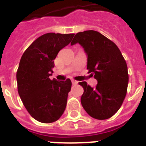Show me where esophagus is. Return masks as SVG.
Here are the masks:
<instances>
[{
  "label": "esophagus",
  "instance_id": "34e87169",
  "mask_svg": "<svg viewBox=\"0 0 146 146\" xmlns=\"http://www.w3.org/2000/svg\"><path fill=\"white\" fill-rule=\"evenodd\" d=\"M72 83H73V84H78V81H76L75 80H72Z\"/></svg>",
  "mask_w": 146,
  "mask_h": 146
}]
</instances>
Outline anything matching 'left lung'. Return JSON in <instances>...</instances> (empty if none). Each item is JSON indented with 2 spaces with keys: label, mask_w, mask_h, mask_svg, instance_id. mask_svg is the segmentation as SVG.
<instances>
[{
  "label": "left lung",
  "mask_w": 146,
  "mask_h": 146,
  "mask_svg": "<svg viewBox=\"0 0 146 146\" xmlns=\"http://www.w3.org/2000/svg\"><path fill=\"white\" fill-rule=\"evenodd\" d=\"M79 43L88 55V73L98 84L93 88L87 82H80L84 88L80 101L89 116L106 119L122 106L128 85L127 66L115 43L95 30L76 33L71 44Z\"/></svg>",
  "instance_id": "1"
}]
</instances>
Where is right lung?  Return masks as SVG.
Instances as JSON below:
<instances>
[{
  "label": "right lung",
  "mask_w": 146,
  "mask_h": 146,
  "mask_svg": "<svg viewBox=\"0 0 146 146\" xmlns=\"http://www.w3.org/2000/svg\"><path fill=\"white\" fill-rule=\"evenodd\" d=\"M74 33H48L36 39L24 51L17 73V87L24 106L37 121H56L66 107L72 83L51 80L54 58L71 41Z\"/></svg>",
  "instance_id": "right-lung-1"
}]
</instances>
